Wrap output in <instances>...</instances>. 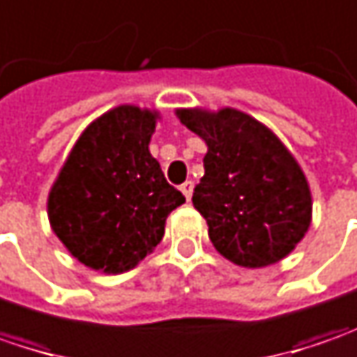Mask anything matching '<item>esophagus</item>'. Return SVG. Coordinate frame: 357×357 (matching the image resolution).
I'll return each mask as SVG.
<instances>
[{
    "instance_id": "obj_1",
    "label": "esophagus",
    "mask_w": 357,
    "mask_h": 357,
    "mask_svg": "<svg viewBox=\"0 0 357 357\" xmlns=\"http://www.w3.org/2000/svg\"><path fill=\"white\" fill-rule=\"evenodd\" d=\"M179 190H181V194L185 195V199L190 202V199H192V194H194V183H192V181H185V183H181Z\"/></svg>"
}]
</instances>
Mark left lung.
<instances>
[{
    "label": "left lung",
    "instance_id": "8db88e82",
    "mask_svg": "<svg viewBox=\"0 0 357 357\" xmlns=\"http://www.w3.org/2000/svg\"><path fill=\"white\" fill-rule=\"evenodd\" d=\"M176 116L208 146L192 202L213 248L252 270L289 256L312 224L310 183L294 153L236 107H178Z\"/></svg>",
    "mask_w": 357,
    "mask_h": 357
}]
</instances>
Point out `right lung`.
Segmentation results:
<instances>
[{"instance_id": "obj_1", "label": "right lung", "mask_w": 357, "mask_h": 357, "mask_svg": "<svg viewBox=\"0 0 357 357\" xmlns=\"http://www.w3.org/2000/svg\"><path fill=\"white\" fill-rule=\"evenodd\" d=\"M160 119L158 109L133 103L96 117L50 190V225L89 270H133L162 241L167 215L185 202L149 153Z\"/></svg>"}]
</instances>
